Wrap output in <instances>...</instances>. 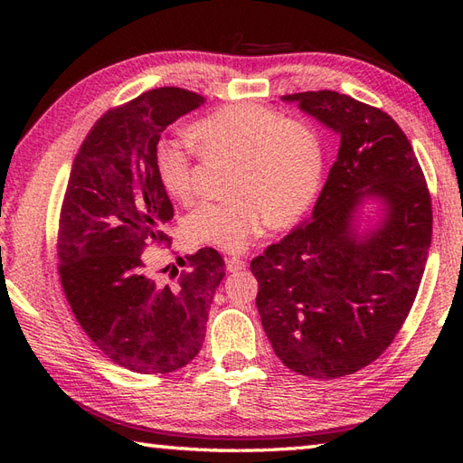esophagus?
Segmentation results:
<instances>
[{
	"label": "esophagus",
	"mask_w": 463,
	"mask_h": 463,
	"mask_svg": "<svg viewBox=\"0 0 463 463\" xmlns=\"http://www.w3.org/2000/svg\"><path fill=\"white\" fill-rule=\"evenodd\" d=\"M244 267H247V262H244L242 259H237V257H231V259H226V270H229V272H237V270H242Z\"/></svg>",
	"instance_id": "esophagus-1"
}]
</instances>
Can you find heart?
<instances>
[{"label": "heart", "mask_w": 463, "mask_h": 463, "mask_svg": "<svg viewBox=\"0 0 463 463\" xmlns=\"http://www.w3.org/2000/svg\"><path fill=\"white\" fill-rule=\"evenodd\" d=\"M206 156L237 159L224 201H204L186 214L184 232L193 242L241 252L269 222L288 224L308 209L322 181V145L317 131L288 121L257 103L226 105L191 127ZM155 173L175 201L194 193L191 149L181 139H163L155 149Z\"/></svg>", "instance_id": "heart-1"}]
</instances>
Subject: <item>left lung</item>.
<instances>
[{"label":"left lung","mask_w":463,"mask_h":463,"mask_svg":"<svg viewBox=\"0 0 463 463\" xmlns=\"http://www.w3.org/2000/svg\"><path fill=\"white\" fill-rule=\"evenodd\" d=\"M282 101L336 133L340 149L310 219L252 259L257 308L284 366L334 380L376 360L408 318L431 242L430 191L390 115L326 90ZM370 200L381 219L358 232Z\"/></svg>","instance_id":"obj_1"}]
</instances>
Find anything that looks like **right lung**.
Segmentation results:
<instances>
[{"label":"right lung","instance_id":"add662e5","mask_svg":"<svg viewBox=\"0 0 463 463\" xmlns=\"http://www.w3.org/2000/svg\"><path fill=\"white\" fill-rule=\"evenodd\" d=\"M203 103L193 91L159 87L107 111L75 156L59 216L69 307L107 358L139 373L175 372L199 354L224 279V260L209 247L186 257L175 287L149 277L143 260L149 244L169 242L163 226L173 219L155 173L156 143Z\"/></svg>","mask_w":463,"mask_h":463}]
</instances>
